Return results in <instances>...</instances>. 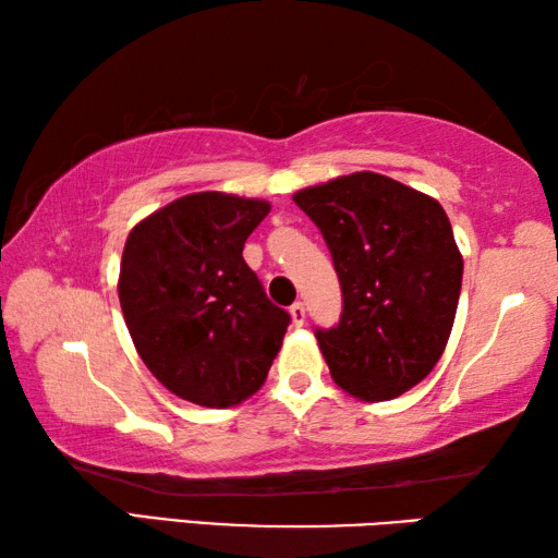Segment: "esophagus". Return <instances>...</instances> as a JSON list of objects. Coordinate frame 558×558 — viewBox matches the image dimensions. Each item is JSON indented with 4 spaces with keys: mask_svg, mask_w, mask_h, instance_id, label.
Listing matches in <instances>:
<instances>
[{
    "mask_svg": "<svg viewBox=\"0 0 558 558\" xmlns=\"http://www.w3.org/2000/svg\"><path fill=\"white\" fill-rule=\"evenodd\" d=\"M290 319L295 327L305 325V305H302V302H295V305L290 307Z\"/></svg>",
    "mask_w": 558,
    "mask_h": 558,
    "instance_id": "esophagus-1",
    "label": "esophagus"
}]
</instances>
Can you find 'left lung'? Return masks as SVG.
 <instances>
[{"label": "left lung", "instance_id": "obj_1", "mask_svg": "<svg viewBox=\"0 0 558 558\" xmlns=\"http://www.w3.org/2000/svg\"><path fill=\"white\" fill-rule=\"evenodd\" d=\"M332 253L344 310L317 329L335 384L362 401L413 389L446 352L462 256L433 196L391 177L354 172L292 194Z\"/></svg>", "mask_w": 558, "mask_h": 558}]
</instances>
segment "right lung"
<instances>
[{
    "label": "right lung",
    "mask_w": 558,
    "mask_h": 558,
    "mask_svg": "<svg viewBox=\"0 0 558 558\" xmlns=\"http://www.w3.org/2000/svg\"><path fill=\"white\" fill-rule=\"evenodd\" d=\"M270 204L196 192L135 223L118 298L155 379L189 403L229 409L256 393L290 325L243 260Z\"/></svg>",
    "instance_id": "right-lung-1"
}]
</instances>
